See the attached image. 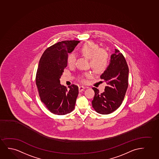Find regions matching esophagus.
<instances>
[{"label": "esophagus", "instance_id": "34e87169", "mask_svg": "<svg viewBox=\"0 0 159 159\" xmlns=\"http://www.w3.org/2000/svg\"><path fill=\"white\" fill-rule=\"evenodd\" d=\"M85 87L84 86H79V91L80 92H82V91L84 90V89H85Z\"/></svg>", "mask_w": 159, "mask_h": 159}]
</instances>
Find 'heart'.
I'll use <instances>...</instances> for the list:
<instances>
[{
	"instance_id": "obj_1",
	"label": "heart",
	"mask_w": 159,
	"mask_h": 159,
	"mask_svg": "<svg viewBox=\"0 0 159 159\" xmlns=\"http://www.w3.org/2000/svg\"><path fill=\"white\" fill-rule=\"evenodd\" d=\"M80 51L84 56L89 59L91 68L95 73H100L105 70L108 63V54L105 50L100 49L99 45L93 41H87L81 46ZM67 64L70 67L74 66L76 61V56L71 53L67 57ZM91 74L87 73L84 74L86 77L90 76ZM81 81H85L84 76L80 77Z\"/></svg>"
}]
</instances>
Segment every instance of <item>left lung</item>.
Segmentation results:
<instances>
[{
  "instance_id": "obj_1",
  "label": "left lung",
  "mask_w": 159,
  "mask_h": 159,
  "mask_svg": "<svg viewBox=\"0 0 159 159\" xmlns=\"http://www.w3.org/2000/svg\"><path fill=\"white\" fill-rule=\"evenodd\" d=\"M128 74L129 68L124 56L115 49L108 66L100 76L107 85L105 92L100 93L98 89L92 88L95 95L92 103L97 113L109 114L119 107L128 88Z\"/></svg>"
}]
</instances>
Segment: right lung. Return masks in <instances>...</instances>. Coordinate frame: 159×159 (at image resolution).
I'll use <instances>...</instances> for the list:
<instances>
[{"label": "right lung", "instance_id": "obj_1", "mask_svg": "<svg viewBox=\"0 0 159 159\" xmlns=\"http://www.w3.org/2000/svg\"><path fill=\"white\" fill-rule=\"evenodd\" d=\"M80 43L66 40L51 46L45 51L39 60L36 85L42 102L52 113L59 116L70 113L75 108L78 87L60 84V79L67 65L68 54Z\"/></svg>", "mask_w": 159, "mask_h": 159}]
</instances>
